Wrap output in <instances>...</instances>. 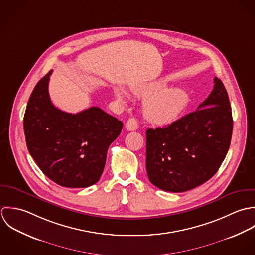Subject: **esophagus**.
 <instances>
[{
	"mask_svg": "<svg viewBox=\"0 0 255 255\" xmlns=\"http://www.w3.org/2000/svg\"><path fill=\"white\" fill-rule=\"evenodd\" d=\"M125 127H126V129H127L128 131H135V130H137L138 127H139V126H138V121H137V119L134 118V117L129 118L128 121L126 122Z\"/></svg>",
	"mask_w": 255,
	"mask_h": 255,
	"instance_id": "34e87169",
	"label": "esophagus"
}]
</instances>
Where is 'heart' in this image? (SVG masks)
Returning <instances> with one entry per match:
<instances>
[{
  "label": "heart",
  "mask_w": 255,
  "mask_h": 255,
  "mask_svg": "<svg viewBox=\"0 0 255 255\" xmlns=\"http://www.w3.org/2000/svg\"><path fill=\"white\" fill-rule=\"evenodd\" d=\"M165 87V83L159 81L132 89L138 98H148L144 102L143 112L150 122L156 125L174 122L189 103V97L183 90L174 88L161 91ZM115 95L120 101H126V95L122 90H115Z\"/></svg>",
  "instance_id": "1"
}]
</instances>
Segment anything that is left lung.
<instances>
[{"label": "left lung", "instance_id": "8db88e82", "mask_svg": "<svg viewBox=\"0 0 255 255\" xmlns=\"http://www.w3.org/2000/svg\"><path fill=\"white\" fill-rule=\"evenodd\" d=\"M233 116L227 90L218 78L197 108L171 124L148 129L146 167L154 186L184 192L208 181L230 148Z\"/></svg>", "mask_w": 255, "mask_h": 255}]
</instances>
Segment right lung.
<instances>
[{"mask_svg":"<svg viewBox=\"0 0 255 255\" xmlns=\"http://www.w3.org/2000/svg\"><path fill=\"white\" fill-rule=\"evenodd\" d=\"M51 73L36 84L27 103L26 146L52 181L68 188L88 187L100 180L108 147L123 124L97 106L76 114L55 107L48 93Z\"/></svg>","mask_w":255,"mask_h":255,"instance_id":"obj_1","label":"right lung"}]
</instances>
